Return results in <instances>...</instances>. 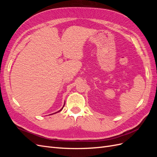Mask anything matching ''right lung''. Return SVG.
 Instances as JSON below:
<instances>
[{
	"mask_svg": "<svg viewBox=\"0 0 157 157\" xmlns=\"http://www.w3.org/2000/svg\"><path fill=\"white\" fill-rule=\"evenodd\" d=\"M64 105H65V103H64V105H63V107L62 108H61V109H60V110L59 111H58V112H56V113H58V112H59V111H61V110H62V109H63V107H64ZM54 113H53V114H54Z\"/></svg>",
	"mask_w": 157,
	"mask_h": 157,
	"instance_id": "right-lung-1",
	"label": "right lung"
}]
</instances>
